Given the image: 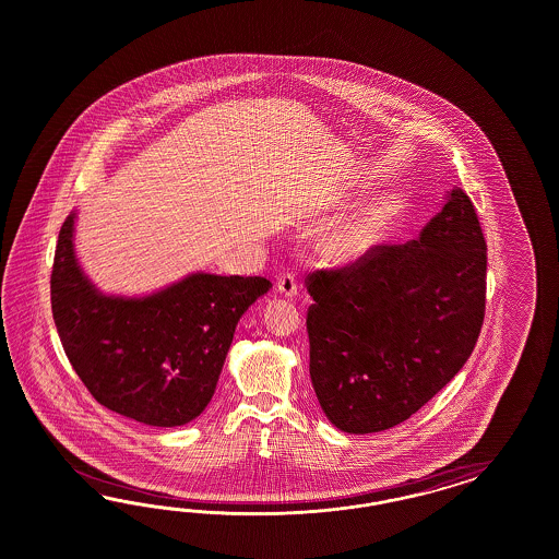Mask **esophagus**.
I'll return each instance as SVG.
<instances>
[{
  "label": "esophagus",
  "mask_w": 559,
  "mask_h": 559,
  "mask_svg": "<svg viewBox=\"0 0 559 559\" xmlns=\"http://www.w3.org/2000/svg\"><path fill=\"white\" fill-rule=\"evenodd\" d=\"M276 290L283 295V297H287V299H295L297 297V293H299V283L295 281V276L293 274H283V276H278V281H276Z\"/></svg>",
  "instance_id": "obj_1"
}]
</instances>
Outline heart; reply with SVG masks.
I'll use <instances>...</instances> for the list:
<instances>
[{
	"instance_id": "heart-1",
	"label": "heart",
	"mask_w": 559,
	"mask_h": 559,
	"mask_svg": "<svg viewBox=\"0 0 559 559\" xmlns=\"http://www.w3.org/2000/svg\"><path fill=\"white\" fill-rule=\"evenodd\" d=\"M400 215V204L393 199H377L362 206L355 217L340 225L328 237V255L338 264H353L371 252L385 236L393 219Z\"/></svg>"
}]
</instances>
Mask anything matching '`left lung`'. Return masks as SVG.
I'll return each instance as SVG.
<instances>
[{
	"instance_id": "obj_1",
	"label": "left lung",
	"mask_w": 559,
	"mask_h": 559,
	"mask_svg": "<svg viewBox=\"0 0 559 559\" xmlns=\"http://www.w3.org/2000/svg\"><path fill=\"white\" fill-rule=\"evenodd\" d=\"M486 250L472 199L453 188L418 239L307 274L309 374L330 423L388 430L463 369L486 313Z\"/></svg>"
}]
</instances>
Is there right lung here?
Returning <instances> with one entry per match:
<instances>
[{
  "label": "right lung",
  "instance_id": "obj_1",
  "mask_svg": "<svg viewBox=\"0 0 559 559\" xmlns=\"http://www.w3.org/2000/svg\"><path fill=\"white\" fill-rule=\"evenodd\" d=\"M71 213L51 272L52 320L92 397L150 426H182L211 402L239 318L269 293L262 276L197 272L143 299L106 297L73 254Z\"/></svg>",
  "mask_w": 559,
  "mask_h": 559
}]
</instances>
